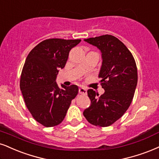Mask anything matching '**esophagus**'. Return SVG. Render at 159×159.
I'll return each instance as SVG.
<instances>
[{"instance_id":"1","label":"esophagus","mask_w":159,"mask_h":159,"mask_svg":"<svg viewBox=\"0 0 159 159\" xmlns=\"http://www.w3.org/2000/svg\"><path fill=\"white\" fill-rule=\"evenodd\" d=\"M79 92L81 94H86V93H87V89L84 87H80L79 89Z\"/></svg>"}]
</instances>
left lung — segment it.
I'll return each instance as SVG.
<instances>
[{
  "label": "left lung",
  "instance_id": "1",
  "mask_svg": "<svg viewBox=\"0 0 159 159\" xmlns=\"http://www.w3.org/2000/svg\"><path fill=\"white\" fill-rule=\"evenodd\" d=\"M84 40L102 53L99 78L105 93L99 97L93 89L88 90L91 105L83 115L95 126H110L122 116L133 100L138 81L136 62L125 45L113 35Z\"/></svg>",
  "mask_w": 159,
  "mask_h": 159
}]
</instances>
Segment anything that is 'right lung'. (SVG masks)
I'll use <instances>...</instances> for the list:
<instances>
[{
    "mask_svg": "<svg viewBox=\"0 0 159 159\" xmlns=\"http://www.w3.org/2000/svg\"><path fill=\"white\" fill-rule=\"evenodd\" d=\"M81 40L52 38L37 45L25 59L20 87L25 105L37 121L45 127L62 122L71 100L77 95L78 86L56 83L59 69L63 68L72 48Z\"/></svg>",
    "mask_w": 159,
    "mask_h": 159,
    "instance_id": "1",
    "label": "right lung"
}]
</instances>
